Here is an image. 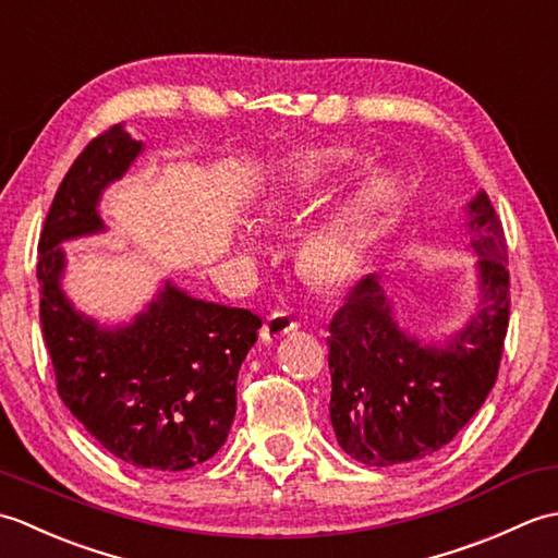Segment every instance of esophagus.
Listing matches in <instances>:
<instances>
[{
  "mask_svg": "<svg viewBox=\"0 0 558 558\" xmlns=\"http://www.w3.org/2000/svg\"><path fill=\"white\" fill-rule=\"evenodd\" d=\"M294 328H298V322H294V318H292L290 314L276 312V314L266 316L264 326H260V338H264L266 342L278 340V338H282V336H288L290 330H294Z\"/></svg>",
  "mask_w": 558,
  "mask_h": 558,
  "instance_id": "obj_1",
  "label": "esophagus"
}]
</instances>
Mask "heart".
<instances>
[{
    "instance_id": "b5f03b06",
    "label": "heart",
    "mask_w": 558,
    "mask_h": 558,
    "mask_svg": "<svg viewBox=\"0 0 558 558\" xmlns=\"http://www.w3.org/2000/svg\"><path fill=\"white\" fill-rule=\"evenodd\" d=\"M342 150H312L288 165V172L280 182V192L272 194L266 204L268 216H280L294 201L302 198L312 186L345 162ZM393 184L384 177L362 184L350 196L333 218L306 236L302 246V264L318 282H340L357 268L369 225L393 201Z\"/></svg>"
}]
</instances>
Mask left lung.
Wrapping results in <instances>:
<instances>
[{"instance_id":"1","label":"left lung","mask_w":558,"mask_h":558,"mask_svg":"<svg viewBox=\"0 0 558 558\" xmlns=\"http://www.w3.org/2000/svg\"><path fill=\"white\" fill-rule=\"evenodd\" d=\"M470 246L480 256V304L444 342L408 336L376 276L362 278L328 330L330 422L340 448L364 465L436 453L475 414L499 376L511 314L508 248L489 196L468 204Z\"/></svg>"}]
</instances>
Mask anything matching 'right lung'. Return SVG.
<instances>
[{
	"mask_svg": "<svg viewBox=\"0 0 558 558\" xmlns=\"http://www.w3.org/2000/svg\"><path fill=\"white\" fill-rule=\"evenodd\" d=\"M141 150L117 124L59 184L38 244L40 326L57 393L86 432L129 465L177 472L213 458L228 438L236 374L260 318L196 300L170 280L126 326L102 328L66 300L59 244L105 230L100 196Z\"/></svg>",
	"mask_w": 558,
	"mask_h": 558,
	"instance_id": "1",
	"label": "right lung"
}]
</instances>
